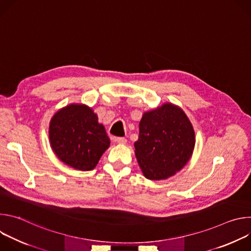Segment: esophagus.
<instances>
[{"mask_svg":"<svg viewBox=\"0 0 251 251\" xmlns=\"http://www.w3.org/2000/svg\"><path fill=\"white\" fill-rule=\"evenodd\" d=\"M115 141L118 143V144H126L127 143V140L125 139V138H123V137H118V138H115Z\"/></svg>","mask_w":251,"mask_h":251,"instance_id":"1","label":"esophagus"}]
</instances>
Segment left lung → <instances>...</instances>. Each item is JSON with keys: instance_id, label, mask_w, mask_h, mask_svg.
Returning <instances> with one entry per match:
<instances>
[{"instance_id": "8db88e82", "label": "left lung", "mask_w": 251, "mask_h": 251, "mask_svg": "<svg viewBox=\"0 0 251 251\" xmlns=\"http://www.w3.org/2000/svg\"><path fill=\"white\" fill-rule=\"evenodd\" d=\"M195 131L186 113L172 103L143 114L134 143L138 164L149 180H165L182 170L192 157Z\"/></svg>"}]
</instances>
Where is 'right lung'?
<instances>
[{
    "mask_svg": "<svg viewBox=\"0 0 251 251\" xmlns=\"http://www.w3.org/2000/svg\"><path fill=\"white\" fill-rule=\"evenodd\" d=\"M50 146L67 166L79 170H93L110 140L98 117L83 104H70L57 111L50 124Z\"/></svg>",
    "mask_w": 251,
    "mask_h": 251,
    "instance_id": "right-lung-1",
    "label": "right lung"
}]
</instances>
